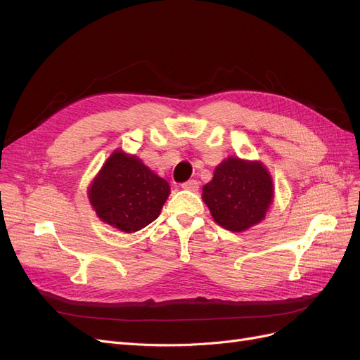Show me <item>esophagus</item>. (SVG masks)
Returning a JSON list of instances; mask_svg holds the SVG:
<instances>
[{
  "instance_id": "esophagus-1",
  "label": "esophagus",
  "mask_w": 360,
  "mask_h": 360,
  "mask_svg": "<svg viewBox=\"0 0 360 360\" xmlns=\"http://www.w3.org/2000/svg\"><path fill=\"white\" fill-rule=\"evenodd\" d=\"M181 188L186 189V191L195 192V191H198V181L197 180H188V181H184L181 184Z\"/></svg>"
}]
</instances>
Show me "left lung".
Listing matches in <instances>:
<instances>
[{
    "label": "left lung",
    "instance_id": "8db88e82",
    "mask_svg": "<svg viewBox=\"0 0 360 360\" xmlns=\"http://www.w3.org/2000/svg\"><path fill=\"white\" fill-rule=\"evenodd\" d=\"M274 181L261 162L228 158L202 188V201L217 225L242 233L264 219L274 202Z\"/></svg>",
    "mask_w": 360,
    "mask_h": 360
}]
</instances>
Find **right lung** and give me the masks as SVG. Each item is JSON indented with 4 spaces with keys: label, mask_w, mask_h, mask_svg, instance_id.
Returning <instances> with one entry per match:
<instances>
[{
    "label": "right lung",
    "mask_w": 360,
    "mask_h": 360,
    "mask_svg": "<svg viewBox=\"0 0 360 360\" xmlns=\"http://www.w3.org/2000/svg\"><path fill=\"white\" fill-rule=\"evenodd\" d=\"M168 195L167 180L122 150L108 158L89 188L96 214L124 233L139 231L158 219Z\"/></svg>",
    "instance_id": "right-lung-1"
}]
</instances>
